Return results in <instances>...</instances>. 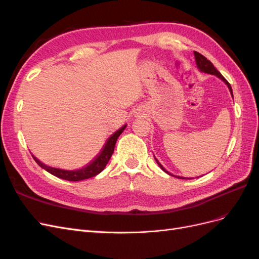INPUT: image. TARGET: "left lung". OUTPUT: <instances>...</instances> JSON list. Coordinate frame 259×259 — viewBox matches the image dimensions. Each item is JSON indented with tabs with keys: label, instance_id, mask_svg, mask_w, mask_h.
I'll return each instance as SVG.
<instances>
[{
	"label": "left lung",
	"instance_id": "1",
	"mask_svg": "<svg viewBox=\"0 0 259 259\" xmlns=\"http://www.w3.org/2000/svg\"><path fill=\"white\" fill-rule=\"evenodd\" d=\"M194 56H195V61H197V66H198V68L201 70L202 72H205V73H209V74H214V75H217L218 77H221V79L228 85V88H229V91H230V93H231V95H232V89H231V85L229 84V82L227 81L225 77L222 75V73L218 71V70L214 67V65L211 64V62L206 58V57H204L203 56V55H201L200 53H198V52H194ZM233 96V95H232ZM155 161H156V163L159 164V166L165 171V173H167L168 175H170L168 171L164 168L161 164H160V162L155 159ZM177 178H183V177H177Z\"/></svg>",
	"mask_w": 259,
	"mask_h": 259
}]
</instances>
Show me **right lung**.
<instances>
[{"instance_id": "1", "label": "right lung", "mask_w": 259, "mask_h": 259, "mask_svg": "<svg viewBox=\"0 0 259 259\" xmlns=\"http://www.w3.org/2000/svg\"><path fill=\"white\" fill-rule=\"evenodd\" d=\"M125 127H126V125H124V126H122L120 130H117L115 133H113V134L110 136V138L107 140L106 145L104 146L103 149H101V151L99 152V154H97L96 158L93 161H91L88 165H85L82 168L74 169V170L55 168V167L45 165V164H43L41 161H38L35 156H33V159L42 168L48 170L49 173H51L52 175L56 176L58 178H61V179L70 180V182H79V180L94 177L97 174H99L100 171L106 167L107 163L109 162V160H110L111 155L114 151V146L116 143V139L122 134V132L125 130Z\"/></svg>"}]
</instances>
